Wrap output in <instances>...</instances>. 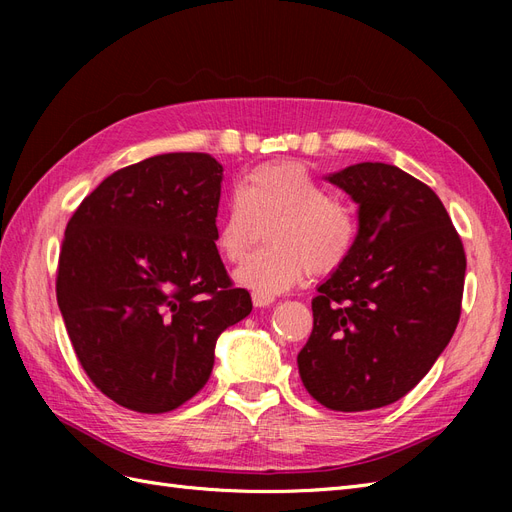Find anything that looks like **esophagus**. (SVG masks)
<instances>
[{
    "mask_svg": "<svg viewBox=\"0 0 512 512\" xmlns=\"http://www.w3.org/2000/svg\"><path fill=\"white\" fill-rule=\"evenodd\" d=\"M252 301L256 307H269L275 299L271 297V294H260V292H254L252 294Z\"/></svg>",
    "mask_w": 512,
    "mask_h": 512,
    "instance_id": "esophagus-1",
    "label": "esophagus"
}]
</instances>
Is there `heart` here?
Masks as SVG:
<instances>
[{
	"label": "heart",
	"mask_w": 512,
	"mask_h": 512,
	"mask_svg": "<svg viewBox=\"0 0 512 512\" xmlns=\"http://www.w3.org/2000/svg\"><path fill=\"white\" fill-rule=\"evenodd\" d=\"M267 226L271 247L247 256L235 271L243 288L277 294L297 286L312 269L337 271L350 258L359 224L344 200L297 162H269L247 173L218 224L215 245L228 262H239Z\"/></svg>",
	"instance_id": "obj_1"
}]
</instances>
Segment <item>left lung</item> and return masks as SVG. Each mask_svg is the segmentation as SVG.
Here are the masks:
<instances>
[{"label":"left lung","instance_id":"1","mask_svg":"<svg viewBox=\"0 0 512 512\" xmlns=\"http://www.w3.org/2000/svg\"><path fill=\"white\" fill-rule=\"evenodd\" d=\"M327 179L359 205V235L318 286L297 363L318 404L363 412L410 393L451 342L466 252L438 194L401 168L361 162Z\"/></svg>","mask_w":512,"mask_h":512}]
</instances>
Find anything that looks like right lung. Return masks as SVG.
<instances>
[{
  "label": "right lung",
  "instance_id": "1",
  "mask_svg": "<svg viewBox=\"0 0 512 512\" xmlns=\"http://www.w3.org/2000/svg\"><path fill=\"white\" fill-rule=\"evenodd\" d=\"M222 164L162 153L117 170L66 226L57 305L89 380L162 414L207 384L215 342L252 312L215 247Z\"/></svg>",
  "mask_w": 512,
  "mask_h": 512
}]
</instances>
